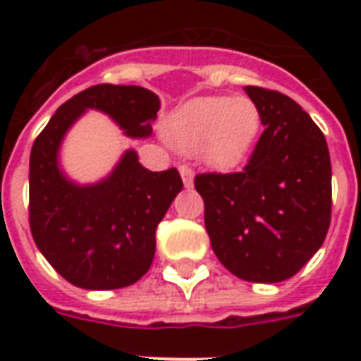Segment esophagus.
Returning a JSON list of instances; mask_svg holds the SVG:
<instances>
[{
    "label": "esophagus",
    "mask_w": 361,
    "mask_h": 361,
    "mask_svg": "<svg viewBox=\"0 0 361 361\" xmlns=\"http://www.w3.org/2000/svg\"><path fill=\"white\" fill-rule=\"evenodd\" d=\"M180 174H181V180H183V185L191 187L192 180H195V172H192L187 164H180Z\"/></svg>",
    "instance_id": "esophagus-1"
}]
</instances>
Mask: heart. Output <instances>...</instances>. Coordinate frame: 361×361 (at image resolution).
Listing matches in <instances>:
<instances>
[{
  "instance_id": "obj_1",
  "label": "heart",
  "mask_w": 361,
  "mask_h": 361,
  "mask_svg": "<svg viewBox=\"0 0 361 361\" xmlns=\"http://www.w3.org/2000/svg\"><path fill=\"white\" fill-rule=\"evenodd\" d=\"M260 129V112L249 97H198L164 121L169 140L185 152L200 147L215 169H232L251 152Z\"/></svg>"
}]
</instances>
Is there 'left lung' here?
<instances>
[{"instance_id":"1","label":"left lung","mask_w":361,"mask_h":361,"mask_svg":"<svg viewBox=\"0 0 361 361\" xmlns=\"http://www.w3.org/2000/svg\"><path fill=\"white\" fill-rule=\"evenodd\" d=\"M264 133L241 172L197 174L212 249L231 274L279 283L307 264L331 221V163L322 130L283 93L245 86Z\"/></svg>"}]
</instances>
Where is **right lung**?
Masks as SVG:
<instances>
[{
    "label": "right lung",
    "instance_id": "obj_1",
    "mask_svg": "<svg viewBox=\"0 0 361 361\" xmlns=\"http://www.w3.org/2000/svg\"><path fill=\"white\" fill-rule=\"evenodd\" d=\"M161 101L140 86L99 84L69 99L37 136L30 155V228L39 251L71 285L114 290L153 262L155 231L183 181L176 169L152 172L127 149L112 174L78 185L59 170L65 133L87 109L109 114L130 138L152 135Z\"/></svg>",
    "mask_w": 361,
    "mask_h": 361
}]
</instances>
